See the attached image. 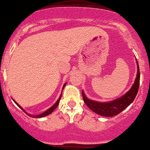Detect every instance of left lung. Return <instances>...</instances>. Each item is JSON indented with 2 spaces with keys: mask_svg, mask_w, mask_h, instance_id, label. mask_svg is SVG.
I'll use <instances>...</instances> for the list:
<instances>
[{
  "mask_svg": "<svg viewBox=\"0 0 150 150\" xmlns=\"http://www.w3.org/2000/svg\"><path fill=\"white\" fill-rule=\"evenodd\" d=\"M138 72H137L136 79H135L134 84L132 86L131 88L128 91L126 94L121 98L113 100L111 102L106 103H99V102L93 101L89 100L84 94V92L82 91V96L84 103L86 105L91 109L93 112H96L99 115L103 117H114L121 113L128 106H129L135 100L137 93L138 92L139 85H140V69H139L138 62Z\"/></svg>",
  "mask_w": 150,
  "mask_h": 150,
  "instance_id": "obj_1",
  "label": "left lung"
}]
</instances>
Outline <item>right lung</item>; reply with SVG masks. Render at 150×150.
I'll return each mask as SVG.
<instances>
[{
    "instance_id": "1",
    "label": "right lung",
    "mask_w": 150,
    "mask_h": 150,
    "mask_svg": "<svg viewBox=\"0 0 150 150\" xmlns=\"http://www.w3.org/2000/svg\"><path fill=\"white\" fill-rule=\"evenodd\" d=\"M66 86V83H64V86H63V88H62V90H63V89H64V86ZM61 97H62V95H60V96H59V99H58V100H57V102H56V103H55V104H54V105H53V106H52V107H50V108H49V109H48V110H46V111H45V112H43V113H42V114H38V115H31V114H28V113H27V112H25V111H24V110H23V108H22V107H21V106H20V105H19L18 103H16V102H15V100H13V101H14V102H15V104H16V105H17V106H18V107H19V108H20V109H21V110H22V111H24V112H25V113H26V114H27V115H29V117H33V118H41V117H45V116H47V115H48V114H51V113H52V112H53V111H54V110H55V109H56V107H57L58 104H59V100H60V98H61Z\"/></svg>"
}]
</instances>
